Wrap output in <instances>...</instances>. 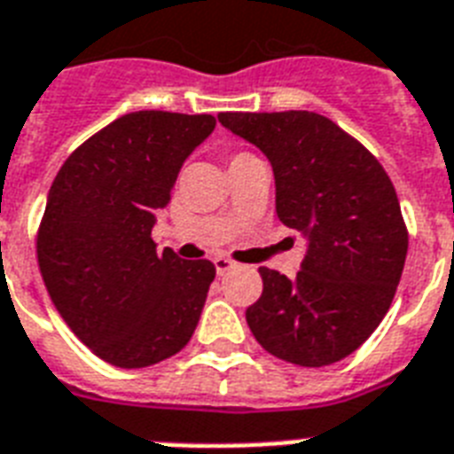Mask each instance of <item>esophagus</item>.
I'll return each mask as SVG.
<instances>
[{
    "label": "esophagus",
    "instance_id": "obj_1",
    "mask_svg": "<svg viewBox=\"0 0 454 454\" xmlns=\"http://www.w3.org/2000/svg\"><path fill=\"white\" fill-rule=\"evenodd\" d=\"M235 266H238V263L226 259V256H216V259H214V269H216L219 276H223V273H228V270H233Z\"/></svg>",
    "mask_w": 454,
    "mask_h": 454
}]
</instances>
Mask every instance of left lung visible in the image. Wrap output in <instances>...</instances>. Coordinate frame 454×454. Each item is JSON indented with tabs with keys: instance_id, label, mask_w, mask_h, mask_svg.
<instances>
[{
	"instance_id": "8db88e82",
	"label": "left lung",
	"mask_w": 454,
	"mask_h": 454,
	"mask_svg": "<svg viewBox=\"0 0 454 454\" xmlns=\"http://www.w3.org/2000/svg\"><path fill=\"white\" fill-rule=\"evenodd\" d=\"M219 122L269 157L278 219L306 240L294 278L259 269L249 330L294 365L339 363L377 330L401 283L408 231L394 184L365 145L317 113H221Z\"/></svg>"
}]
</instances>
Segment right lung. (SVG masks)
<instances>
[{
	"label": "right lung",
	"instance_id": "1",
	"mask_svg": "<svg viewBox=\"0 0 454 454\" xmlns=\"http://www.w3.org/2000/svg\"><path fill=\"white\" fill-rule=\"evenodd\" d=\"M216 127L212 115L138 110L84 141L56 174L37 233L53 306L115 367L178 353L198 327L216 269L157 254L151 233L184 162Z\"/></svg>",
	"mask_w": 454,
	"mask_h": 454
}]
</instances>
